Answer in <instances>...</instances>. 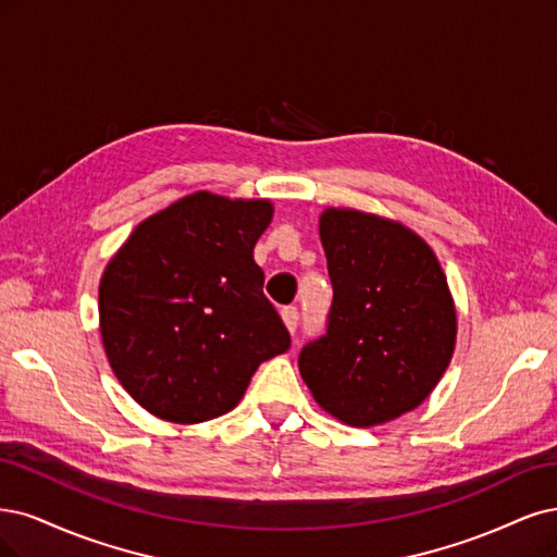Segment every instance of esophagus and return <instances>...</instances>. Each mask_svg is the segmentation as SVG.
<instances>
[{"instance_id": "34e87169", "label": "esophagus", "mask_w": 557, "mask_h": 557, "mask_svg": "<svg viewBox=\"0 0 557 557\" xmlns=\"http://www.w3.org/2000/svg\"><path fill=\"white\" fill-rule=\"evenodd\" d=\"M281 318H283V324L287 327V332L295 334V330H297V322H299V311H297V306H285V309L281 311Z\"/></svg>"}]
</instances>
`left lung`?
I'll list each match as a JSON object with an SVG mask.
<instances>
[{"label": "left lung", "mask_w": 557, "mask_h": 557, "mask_svg": "<svg viewBox=\"0 0 557 557\" xmlns=\"http://www.w3.org/2000/svg\"><path fill=\"white\" fill-rule=\"evenodd\" d=\"M320 239L334 301L299 373L343 424H387L421 406L449 367L458 327L447 276L414 230L359 209H324Z\"/></svg>", "instance_id": "1"}]
</instances>
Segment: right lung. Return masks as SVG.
<instances>
[{"mask_svg": "<svg viewBox=\"0 0 557 557\" xmlns=\"http://www.w3.org/2000/svg\"><path fill=\"white\" fill-rule=\"evenodd\" d=\"M274 205L196 190L145 219L99 283L101 338L131 398L172 424L233 410L290 348L253 260Z\"/></svg>", "mask_w": 557, "mask_h": 557, "instance_id": "right-lung-1", "label": "right lung"}]
</instances>
